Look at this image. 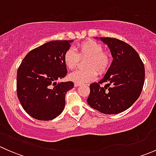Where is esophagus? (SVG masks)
<instances>
[{
  "label": "esophagus",
  "instance_id": "34e87169",
  "mask_svg": "<svg viewBox=\"0 0 156 156\" xmlns=\"http://www.w3.org/2000/svg\"><path fill=\"white\" fill-rule=\"evenodd\" d=\"M81 85V84H78V83H75V87H78V86Z\"/></svg>",
  "mask_w": 156,
  "mask_h": 156
}]
</instances>
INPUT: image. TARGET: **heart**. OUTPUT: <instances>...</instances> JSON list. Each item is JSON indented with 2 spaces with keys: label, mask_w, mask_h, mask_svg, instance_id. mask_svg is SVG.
I'll return each instance as SVG.
<instances>
[{
  "label": "heart",
  "mask_w": 156,
  "mask_h": 156,
  "mask_svg": "<svg viewBox=\"0 0 156 156\" xmlns=\"http://www.w3.org/2000/svg\"><path fill=\"white\" fill-rule=\"evenodd\" d=\"M76 51L69 48L63 55V62L69 69L77 66L79 58L87 57L84 62L86 69H78L69 75V79L75 83L83 84L93 81L97 76V72L99 75H103L111 65V54L105 51L103 45L97 41H84L76 47Z\"/></svg>",
  "instance_id": "1"
}]
</instances>
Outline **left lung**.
I'll return each mask as SVG.
<instances>
[{"mask_svg":"<svg viewBox=\"0 0 156 156\" xmlns=\"http://www.w3.org/2000/svg\"><path fill=\"white\" fill-rule=\"evenodd\" d=\"M100 39L109 48L113 60L103 79L90 85L87 103L104 114H117L130 108L139 98L145 68L137 52L128 44L114 37Z\"/></svg>","mask_w":156,"mask_h":156,"instance_id":"8db88e82","label":"left lung"}]
</instances>
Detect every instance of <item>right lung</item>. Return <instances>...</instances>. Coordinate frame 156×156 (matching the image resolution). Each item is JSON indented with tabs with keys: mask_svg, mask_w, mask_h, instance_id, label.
<instances>
[{
	"mask_svg": "<svg viewBox=\"0 0 156 156\" xmlns=\"http://www.w3.org/2000/svg\"><path fill=\"white\" fill-rule=\"evenodd\" d=\"M73 41H53L28 53L16 77V93L25 111L34 119L49 121L61 114L72 81L57 83L66 77L63 55Z\"/></svg>",
	"mask_w": 156,
	"mask_h": 156,
	"instance_id": "add662e5",
	"label": "right lung"
}]
</instances>
